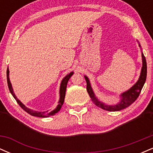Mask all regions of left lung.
Here are the masks:
<instances>
[{
  "instance_id": "1",
  "label": "left lung",
  "mask_w": 153,
  "mask_h": 153,
  "mask_svg": "<svg viewBox=\"0 0 153 153\" xmlns=\"http://www.w3.org/2000/svg\"><path fill=\"white\" fill-rule=\"evenodd\" d=\"M137 42L139 47H140V50H142L140 44L139 43L138 41ZM142 62H143V67H142L140 78H139L138 80L129 90L124 91V92L120 94V96H120V100H119L118 103H115V104H106L105 103L100 101L96 97L94 91H93L89 78H88L86 75H84V78H85L87 83V91L92 101L95 103V105H96L98 107L102 108L103 110L108 111H118L126 108L127 107L130 106L131 103H134L138 98V96H140V94L141 92L142 89H143L147 78V62L146 59H145L143 52H142Z\"/></svg>"
}]
</instances>
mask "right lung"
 <instances>
[{"instance_id": "add662e5", "label": "right lung", "mask_w": 153, "mask_h": 153, "mask_svg": "<svg viewBox=\"0 0 153 153\" xmlns=\"http://www.w3.org/2000/svg\"><path fill=\"white\" fill-rule=\"evenodd\" d=\"M73 73H74V72H71V73H68L66 76H65L64 78H62V81H61V83H60V86H59V99L58 105H57V107H56L54 110H52V111L50 112H49L48 111H38L31 109V108L26 107L25 105H24V103L20 101V100H19L18 98H17L16 96L15 93L13 92V87H12L11 82L10 81L9 70H8V68H7V82H8V88H9L10 94H12V96H13V98L16 99V101L17 103H19V106L22 107L23 109L26 112H27L28 114H29L31 116H34V117H50V116H53L55 114H57V112L61 109V108H62L63 103H64L65 96L67 84H68V80H69V79L71 78V77L73 75Z\"/></svg>"}]
</instances>
